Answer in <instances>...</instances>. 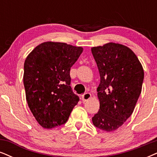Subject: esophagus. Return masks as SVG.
Instances as JSON below:
<instances>
[{
  "instance_id": "34e87169",
  "label": "esophagus",
  "mask_w": 157,
  "mask_h": 157,
  "mask_svg": "<svg viewBox=\"0 0 157 157\" xmlns=\"http://www.w3.org/2000/svg\"><path fill=\"white\" fill-rule=\"evenodd\" d=\"M90 97H91V94L90 93H85L82 96V100L83 101H88Z\"/></svg>"
}]
</instances>
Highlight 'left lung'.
I'll return each instance as SVG.
<instances>
[{
	"label": "left lung",
	"instance_id": "left-lung-1",
	"mask_svg": "<svg viewBox=\"0 0 157 157\" xmlns=\"http://www.w3.org/2000/svg\"><path fill=\"white\" fill-rule=\"evenodd\" d=\"M91 52L101 79L97 88L100 109L92 121L100 130L113 132L133 112L141 93L144 69L125 45L109 43L92 48Z\"/></svg>",
	"mask_w": 157,
	"mask_h": 157
}]
</instances>
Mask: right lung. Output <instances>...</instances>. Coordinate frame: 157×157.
I'll use <instances>...</instances> for the list:
<instances>
[{
  "label": "right lung",
  "instance_id": "obj_1",
  "mask_svg": "<svg viewBox=\"0 0 157 157\" xmlns=\"http://www.w3.org/2000/svg\"><path fill=\"white\" fill-rule=\"evenodd\" d=\"M83 51L64 43L45 42L27 56L24 64L26 99L43 128L64 124L78 103L70 86L71 67Z\"/></svg>",
  "mask_w": 157,
  "mask_h": 157
}]
</instances>
